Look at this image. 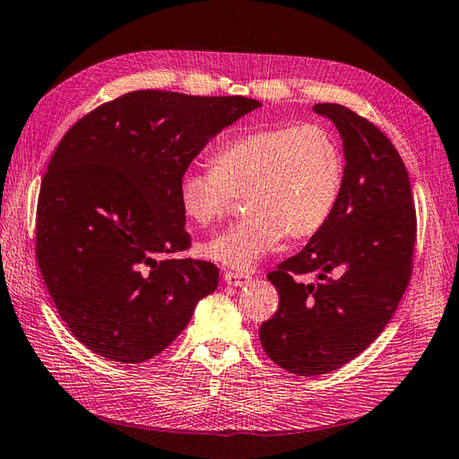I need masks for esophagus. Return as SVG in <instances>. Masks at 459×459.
Returning a JSON list of instances; mask_svg holds the SVG:
<instances>
[{"label":"esophagus","instance_id":"obj_1","mask_svg":"<svg viewBox=\"0 0 459 459\" xmlns=\"http://www.w3.org/2000/svg\"><path fill=\"white\" fill-rule=\"evenodd\" d=\"M222 279H225V283L230 287H242L250 281V275L246 273H237V272H225L222 273Z\"/></svg>","mask_w":459,"mask_h":459}]
</instances>
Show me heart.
<instances>
[{
  "mask_svg": "<svg viewBox=\"0 0 459 459\" xmlns=\"http://www.w3.org/2000/svg\"><path fill=\"white\" fill-rule=\"evenodd\" d=\"M213 169L186 170L178 180L184 215L207 227L244 194L248 215L202 246L207 260L248 272L281 238L318 232L342 194L345 160L337 137L322 124L252 129L222 143Z\"/></svg>",
  "mask_w": 459,
  "mask_h": 459,
  "instance_id": "b5f03b06",
  "label": "heart"
}]
</instances>
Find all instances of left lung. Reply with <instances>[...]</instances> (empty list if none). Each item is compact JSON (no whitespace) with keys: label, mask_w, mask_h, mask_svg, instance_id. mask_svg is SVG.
I'll return each instance as SVG.
<instances>
[{"label":"left lung","mask_w":459,"mask_h":459,"mask_svg":"<svg viewBox=\"0 0 459 459\" xmlns=\"http://www.w3.org/2000/svg\"><path fill=\"white\" fill-rule=\"evenodd\" d=\"M343 139L342 194L304 250L267 275L279 308L262 324L267 357L299 376L342 368L359 357L402 300L413 272L417 217L405 164L378 127L342 104H316ZM337 268L340 277H326ZM316 273L318 284H297Z\"/></svg>","instance_id":"obj_1"}]
</instances>
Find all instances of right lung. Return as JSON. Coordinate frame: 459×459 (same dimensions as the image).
Masks as SVG:
<instances>
[{"instance_id":"1","label":"right lung","mask_w":459,"mask_h":459,"mask_svg":"<svg viewBox=\"0 0 459 459\" xmlns=\"http://www.w3.org/2000/svg\"><path fill=\"white\" fill-rule=\"evenodd\" d=\"M262 102L134 91L69 127L37 207V260L57 314L97 355L145 362L219 285L190 248L178 180L211 137Z\"/></svg>"}]
</instances>
